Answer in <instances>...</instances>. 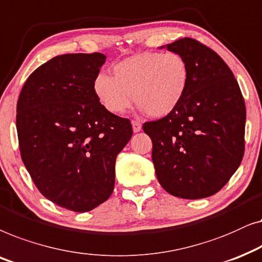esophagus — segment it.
I'll return each mask as SVG.
<instances>
[{"mask_svg": "<svg viewBox=\"0 0 262 262\" xmlns=\"http://www.w3.org/2000/svg\"><path fill=\"white\" fill-rule=\"evenodd\" d=\"M132 125H133L134 133H139V132H140L141 128H142L141 123H140V122H138V121H132Z\"/></svg>", "mask_w": 262, "mask_h": 262, "instance_id": "1", "label": "esophagus"}]
</instances>
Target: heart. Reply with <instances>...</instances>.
I'll return each instance as SVG.
<instances>
[{
  "label": "heart",
  "mask_w": 262,
  "mask_h": 262,
  "mask_svg": "<svg viewBox=\"0 0 262 262\" xmlns=\"http://www.w3.org/2000/svg\"><path fill=\"white\" fill-rule=\"evenodd\" d=\"M188 82L189 67L184 57L176 52L148 51L118 62L114 67V78L104 73L97 75L93 92L111 114L124 113L134 97L141 111L162 118L180 105Z\"/></svg>",
  "instance_id": "obj_1"
}]
</instances>
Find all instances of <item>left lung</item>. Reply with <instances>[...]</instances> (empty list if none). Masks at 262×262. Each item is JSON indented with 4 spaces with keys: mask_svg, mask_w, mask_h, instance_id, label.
<instances>
[{
    "mask_svg": "<svg viewBox=\"0 0 262 262\" xmlns=\"http://www.w3.org/2000/svg\"><path fill=\"white\" fill-rule=\"evenodd\" d=\"M184 57L189 82L180 105L144 124L160 186L173 196L204 199L221 190L242 162L246 105L231 69L217 52L182 38L163 45Z\"/></svg>",
    "mask_w": 262,
    "mask_h": 262,
    "instance_id": "1",
    "label": "left lung"
}]
</instances>
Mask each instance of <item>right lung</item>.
<instances>
[{
  "instance_id": "right-lung-1",
  "label": "right lung",
  "mask_w": 262,
  "mask_h": 262,
  "mask_svg": "<svg viewBox=\"0 0 262 262\" xmlns=\"http://www.w3.org/2000/svg\"><path fill=\"white\" fill-rule=\"evenodd\" d=\"M106 56L67 54L26 80L16 105L20 152L48 200L87 212L110 198L115 162L130 140L132 124L98 102L93 80Z\"/></svg>"
}]
</instances>
